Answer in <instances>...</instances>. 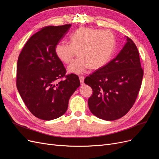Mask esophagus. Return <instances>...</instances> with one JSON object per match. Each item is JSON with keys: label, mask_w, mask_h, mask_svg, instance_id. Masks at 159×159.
<instances>
[{"label": "esophagus", "mask_w": 159, "mask_h": 159, "mask_svg": "<svg viewBox=\"0 0 159 159\" xmlns=\"http://www.w3.org/2000/svg\"><path fill=\"white\" fill-rule=\"evenodd\" d=\"M80 81L81 85H84V77L82 75L80 76Z\"/></svg>", "instance_id": "34e87169"}]
</instances>
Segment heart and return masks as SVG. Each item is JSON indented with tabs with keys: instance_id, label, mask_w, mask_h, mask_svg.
Segmentation results:
<instances>
[{
	"instance_id": "obj_1",
	"label": "heart",
	"mask_w": 159,
	"mask_h": 159,
	"mask_svg": "<svg viewBox=\"0 0 159 159\" xmlns=\"http://www.w3.org/2000/svg\"><path fill=\"white\" fill-rule=\"evenodd\" d=\"M70 43L61 41L55 47L56 55L61 61L69 64L78 52V57L68 67L69 73L81 74L89 68L98 70L106 65L113 54L116 41L108 30L81 27L71 33Z\"/></svg>"
}]
</instances>
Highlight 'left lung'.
Segmentation results:
<instances>
[{
    "instance_id": "1",
    "label": "left lung",
    "mask_w": 159,
    "mask_h": 159,
    "mask_svg": "<svg viewBox=\"0 0 159 159\" xmlns=\"http://www.w3.org/2000/svg\"><path fill=\"white\" fill-rule=\"evenodd\" d=\"M118 55L109 63L86 77L93 94L88 106L95 116L107 121L123 117L133 107L143 77L140 57L131 38Z\"/></svg>"
}]
</instances>
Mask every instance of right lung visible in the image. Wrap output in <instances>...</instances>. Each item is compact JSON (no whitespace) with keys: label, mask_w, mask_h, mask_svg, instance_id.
I'll list each match as a JSON object with an SVG mask.
<instances>
[{"label":"right lung","mask_w":159,"mask_h":159,"mask_svg":"<svg viewBox=\"0 0 159 159\" xmlns=\"http://www.w3.org/2000/svg\"><path fill=\"white\" fill-rule=\"evenodd\" d=\"M71 25L49 26L32 35L19 54L16 87L32 115L46 121L61 117L67 111L71 95L79 86L78 76L66 75L55 47ZM63 78L64 80H62Z\"/></svg>","instance_id":"right-lung-1"}]
</instances>
